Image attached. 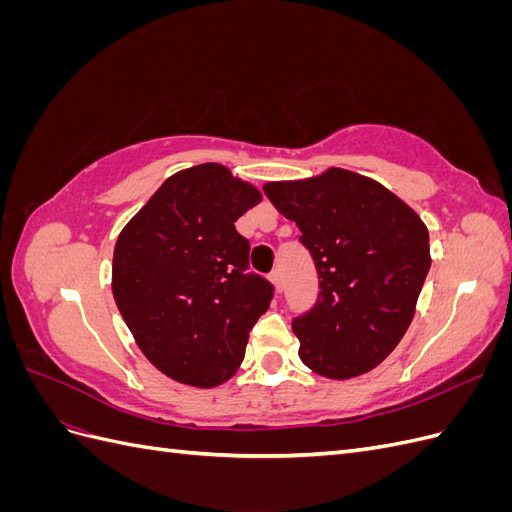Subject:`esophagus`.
Segmentation results:
<instances>
[{
  "instance_id": "34e87169",
  "label": "esophagus",
  "mask_w": 512,
  "mask_h": 512,
  "mask_svg": "<svg viewBox=\"0 0 512 512\" xmlns=\"http://www.w3.org/2000/svg\"><path fill=\"white\" fill-rule=\"evenodd\" d=\"M271 282H273V286H275V290H277V292L282 290V271H280V269L271 271Z\"/></svg>"
}]
</instances>
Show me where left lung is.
Listing matches in <instances>:
<instances>
[{
  "mask_svg": "<svg viewBox=\"0 0 512 512\" xmlns=\"http://www.w3.org/2000/svg\"><path fill=\"white\" fill-rule=\"evenodd\" d=\"M262 190L297 222L318 271L314 307L292 320L301 361L331 380L374 369L414 318L431 267L427 226L384 185L344 168Z\"/></svg>",
  "mask_w": 512,
  "mask_h": 512,
  "instance_id": "8db88e82",
  "label": "left lung"
}]
</instances>
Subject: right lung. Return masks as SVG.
Listing matches in <instances>:
<instances>
[{"mask_svg": "<svg viewBox=\"0 0 512 512\" xmlns=\"http://www.w3.org/2000/svg\"><path fill=\"white\" fill-rule=\"evenodd\" d=\"M222 164L168 177L121 230L113 297L138 348L177 382L218 386L239 369L273 284L250 267L235 222L260 203Z\"/></svg>", "mask_w": 512, "mask_h": 512, "instance_id": "obj_1", "label": "right lung"}]
</instances>
